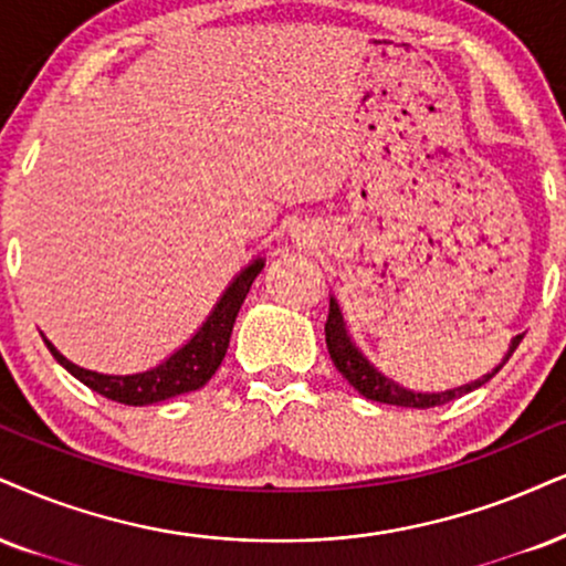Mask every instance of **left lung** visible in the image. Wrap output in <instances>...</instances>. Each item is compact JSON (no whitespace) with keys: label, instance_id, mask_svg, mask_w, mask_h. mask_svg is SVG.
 <instances>
[{"label":"left lung","instance_id":"obj_1","mask_svg":"<svg viewBox=\"0 0 566 566\" xmlns=\"http://www.w3.org/2000/svg\"><path fill=\"white\" fill-rule=\"evenodd\" d=\"M522 338H525V333L512 340V346H509V354L504 357V361H501V365L493 369V373H488L483 380L467 382V386L453 388V390H441V394H415V390L396 386L394 380H388L386 375H380L378 369H375L365 357H361L359 348L354 346L352 338L346 336L344 317H340L336 298H331V310H327V323H325V344H327V352H331V359H333V365H336L338 373L344 375V378L352 382V386L357 388L361 396H365V399L380 401V403H394V407H409V409L441 407V403H449L453 399H459V396H464V394H470V390L480 388L483 382L491 380L493 375H496L499 369L506 365L509 357L517 352Z\"/></svg>","mask_w":566,"mask_h":566}]
</instances>
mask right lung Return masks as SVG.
<instances>
[{
  "label": "right lung",
  "instance_id": "right-lung-1",
  "mask_svg": "<svg viewBox=\"0 0 566 566\" xmlns=\"http://www.w3.org/2000/svg\"><path fill=\"white\" fill-rule=\"evenodd\" d=\"M262 270V260H254L247 270L239 272L233 283L228 285V291L214 306L212 315L207 317V323L199 327V333L184 348H178L170 359L155 369H146V373L136 375H99L83 369L73 361H67L62 354L44 338L49 352L54 354V359L67 369L73 378H78L83 386L104 396V399L125 403V407H146V403H157L172 396L188 394V390H197L218 373L222 357H226L230 333H233V323L239 317V310L247 298L251 283H254L256 272Z\"/></svg>",
  "mask_w": 566,
  "mask_h": 566
}]
</instances>
